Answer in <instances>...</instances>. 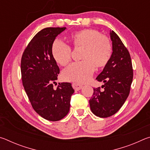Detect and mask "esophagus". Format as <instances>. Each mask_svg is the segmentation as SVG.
I'll return each instance as SVG.
<instances>
[{
  "instance_id": "esophagus-1",
  "label": "esophagus",
  "mask_w": 150,
  "mask_h": 150,
  "mask_svg": "<svg viewBox=\"0 0 150 150\" xmlns=\"http://www.w3.org/2000/svg\"><path fill=\"white\" fill-rule=\"evenodd\" d=\"M72 86H73V88H74L75 91L81 90V88H83V85H81L80 84H78V83H73L72 84Z\"/></svg>"
}]
</instances>
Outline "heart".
I'll return each mask as SVG.
<instances>
[{
	"instance_id": "b5f03b06",
	"label": "heart",
	"mask_w": 150,
	"mask_h": 150,
	"mask_svg": "<svg viewBox=\"0 0 150 150\" xmlns=\"http://www.w3.org/2000/svg\"><path fill=\"white\" fill-rule=\"evenodd\" d=\"M71 40L74 46L84 47L81 58L83 61L71 63L63 72L64 79L73 82H87L96 67H103L107 64L112 55V45L108 38L97 30H81L73 34ZM52 54L58 64L65 66L71 59V50L62 40H55Z\"/></svg>"
}]
</instances>
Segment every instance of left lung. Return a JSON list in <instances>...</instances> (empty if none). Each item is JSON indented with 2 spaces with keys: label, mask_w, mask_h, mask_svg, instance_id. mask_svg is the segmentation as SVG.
Masks as SVG:
<instances>
[{
  "label": "left lung",
  "mask_w": 150,
  "mask_h": 150,
  "mask_svg": "<svg viewBox=\"0 0 150 150\" xmlns=\"http://www.w3.org/2000/svg\"><path fill=\"white\" fill-rule=\"evenodd\" d=\"M112 53L103 71L96 79L103 82V89L93 88L89 100L91 110L100 118L112 116L120 110L128 98L133 79L132 65L130 54L120 38L110 31Z\"/></svg>",
  "instance_id": "8db88e82"
}]
</instances>
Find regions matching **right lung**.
Returning <instances> with one entry per match:
<instances>
[{"label":"right lung","instance_id":"add662e5","mask_svg":"<svg viewBox=\"0 0 150 150\" xmlns=\"http://www.w3.org/2000/svg\"><path fill=\"white\" fill-rule=\"evenodd\" d=\"M66 28H46L35 34L24 50L21 60L22 84L33 108L45 120L58 121L67 115L71 96L70 83H59L55 89L59 68L53 57L52 47Z\"/></svg>","mask_w":150,"mask_h":150}]
</instances>
